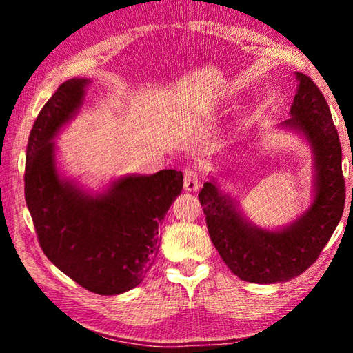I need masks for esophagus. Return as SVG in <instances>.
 Returning a JSON list of instances; mask_svg holds the SVG:
<instances>
[{
	"mask_svg": "<svg viewBox=\"0 0 353 353\" xmlns=\"http://www.w3.org/2000/svg\"><path fill=\"white\" fill-rule=\"evenodd\" d=\"M183 190L185 191H198L199 190V179L196 171L193 170H185L183 172Z\"/></svg>",
	"mask_w": 353,
	"mask_h": 353,
	"instance_id": "obj_1",
	"label": "esophagus"
}]
</instances>
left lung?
Instances as JSON below:
<instances>
[{"label":"left lung","instance_id":"8db88e82","mask_svg":"<svg viewBox=\"0 0 353 353\" xmlns=\"http://www.w3.org/2000/svg\"><path fill=\"white\" fill-rule=\"evenodd\" d=\"M296 97L280 129L301 135L313 155L312 202L277 229L254 224L213 174L199 191L208 235L229 270L244 282H286L313 265L343 216L345 188L341 145L324 94L308 76L296 73Z\"/></svg>","mask_w":353,"mask_h":353}]
</instances>
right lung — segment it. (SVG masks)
Wrapping results in <instances>:
<instances>
[{
  "label": "right lung",
  "mask_w": 353,
  "mask_h": 353,
  "mask_svg": "<svg viewBox=\"0 0 353 353\" xmlns=\"http://www.w3.org/2000/svg\"><path fill=\"white\" fill-rule=\"evenodd\" d=\"M92 81L63 82L40 110L26 149L25 198L52 265L103 296L135 288L159 252V224L183 187L182 171L126 174L99 190L61 168L56 139L73 121Z\"/></svg>",
  "instance_id": "1"
}]
</instances>
